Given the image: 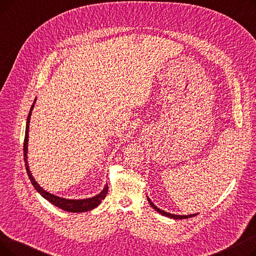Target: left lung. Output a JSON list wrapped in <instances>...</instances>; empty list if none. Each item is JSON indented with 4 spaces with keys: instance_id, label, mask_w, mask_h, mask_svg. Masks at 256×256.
<instances>
[{
    "instance_id": "1",
    "label": "left lung",
    "mask_w": 256,
    "mask_h": 256,
    "mask_svg": "<svg viewBox=\"0 0 256 256\" xmlns=\"http://www.w3.org/2000/svg\"><path fill=\"white\" fill-rule=\"evenodd\" d=\"M146 197H147V201H148L150 202V206L154 210H156L158 214H163V216H166V217H168V218H171V219H176V220H182V219H188V218H192V217H195V216H197L198 214H170V212H165V210H160V208H158L152 201L150 200V198L146 195Z\"/></svg>"
}]
</instances>
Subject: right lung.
I'll return each mask as SVG.
<instances>
[{
  "label": "right lung",
  "mask_w": 256,
  "mask_h": 256,
  "mask_svg": "<svg viewBox=\"0 0 256 256\" xmlns=\"http://www.w3.org/2000/svg\"><path fill=\"white\" fill-rule=\"evenodd\" d=\"M35 102H36V98L34 100V102H33L31 109H30L28 118H26L24 142V158L26 170V173H28V176H29L33 186L35 188V190L40 195H42L44 199H46L48 201H50L52 204L60 208L63 210L70 212H89L93 208H96V206H98L100 204L102 200L108 194V189H109V188H108V184H106L104 186V189L102 190V192H100L98 195L93 196V197L84 198V199H68V198H64V197L54 195V194L46 191L42 186H39V184L35 180L34 176H32V173H31L30 168H29V163H28V141H29L30 119H31V115H32V111L34 109Z\"/></svg>",
  "instance_id": "obj_1"
}]
</instances>
